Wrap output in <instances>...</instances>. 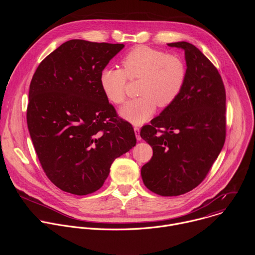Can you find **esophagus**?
Returning <instances> with one entry per match:
<instances>
[{"label":"esophagus","instance_id":"1","mask_svg":"<svg viewBox=\"0 0 255 255\" xmlns=\"http://www.w3.org/2000/svg\"><path fill=\"white\" fill-rule=\"evenodd\" d=\"M134 131H135V135L137 140H141V136H140V128L139 127H134Z\"/></svg>","mask_w":255,"mask_h":255}]
</instances>
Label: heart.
I'll list each match as a JSON object with an SVG mask.
<instances>
[{
    "mask_svg": "<svg viewBox=\"0 0 255 255\" xmlns=\"http://www.w3.org/2000/svg\"><path fill=\"white\" fill-rule=\"evenodd\" d=\"M122 69L105 67L100 72V87L106 99L115 105L126 99L127 79L139 80L137 95L121 108L120 115L134 125L148 121L156 106H171L183 92L188 70L185 60L177 54L166 53L146 45H138L121 59Z\"/></svg>",
    "mask_w": 255,
    "mask_h": 255,
    "instance_id": "1",
    "label": "heart"
}]
</instances>
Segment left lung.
<instances>
[{
    "instance_id": "obj_1",
    "label": "left lung",
    "mask_w": 255,
    "mask_h": 255,
    "mask_svg": "<svg viewBox=\"0 0 255 255\" xmlns=\"http://www.w3.org/2000/svg\"><path fill=\"white\" fill-rule=\"evenodd\" d=\"M167 45L185 50L187 82L178 99L141 129V138L153 150L141 176L151 192L172 197L198 187L221 152L226 93L219 71L195 45Z\"/></svg>"
}]
</instances>
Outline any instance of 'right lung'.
<instances>
[{"mask_svg": "<svg viewBox=\"0 0 255 255\" xmlns=\"http://www.w3.org/2000/svg\"><path fill=\"white\" fill-rule=\"evenodd\" d=\"M124 44L64 42L33 75L27 124L41 166L57 188L85 196L105 183L115 158L136 144L100 87V72Z\"/></svg>", "mask_w": 255, "mask_h": 255, "instance_id": "obj_1", "label": "right lung"}]
</instances>
